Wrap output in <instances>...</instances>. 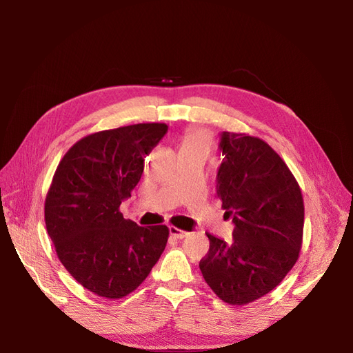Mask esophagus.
Listing matches in <instances>:
<instances>
[{
  "instance_id": "34e87169",
  "label": "esophagus",
  "mask_w": 353,
  "mask_h": 353,
  "mask_svg": "<svg viewBox=\"0 0 353 353\" xmlns=\"http://www.w3.org/2000/svg\"><path fill=\"white\" fill-rule=\"evenodd\" d=\"M169 232H170V236H172L174 239H178V240H183L188 236L187 231H183L181 228H176V227H172V225L169 227Z\"/></svg>"
}]
</instances>
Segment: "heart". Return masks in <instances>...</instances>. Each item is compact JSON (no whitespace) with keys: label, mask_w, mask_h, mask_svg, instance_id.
Listing matches in <instances>:
<instances>
[{"label":"heart","mask_w":353,"mask_h":353,"mask_svg":"<svg viewBox=\"0 0 353 353\" xmlns=\"http://www.w3.org/2000/svg\"><path fill=\"white\" fill-rule=\"evenodd\" d=\"M210 147L212 141L209 134L200 130L187 131L183 137V141H181V150H185V148H199V150H205L209 153Z\"/></svg>","instance_id":"obj_1"}]
</instances>
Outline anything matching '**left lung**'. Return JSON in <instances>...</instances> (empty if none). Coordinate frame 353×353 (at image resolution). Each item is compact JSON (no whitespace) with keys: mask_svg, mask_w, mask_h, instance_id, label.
Masks as SVG:
<instances>
[{"mask_svg":"<svg viewBox=\"0 0 353 353\" xmlns=\"http://www.w3.org/2000/svg\"><path fill=\"white\" fill-rule=\"evenodd\" d=\"M216 194L232 216V243L206 232L199 263L221 301L248 305L279 285L299 259L305 206L301 187L274 148L258 137L222 132Z\"/></svg>","mask_w":353,"mask_h":353,"instance_id":"left-lung-1","label":"left lung"}]
</instances>
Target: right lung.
I'll list each match as a JSON object with an SVG mask.
<instances>
[{
	"label": "right lung",
	"instance_id": "obj_1",
	"mask_svg": "<svg viewBox=\"0 0 353 353\" xmlns=\"http://www.w3.org/2000/svg\"><path fill=\"white\" fill-rule=\"evenodd\" d=\"M166 131V123H137L90 134L52 176L44 206L48 236L68 272L100 297L132 293L166 248V225L140 227L119 210Z\"/></svg>",
	"mask_w": 353,
	"mask_h": 353
}]
</instances>
